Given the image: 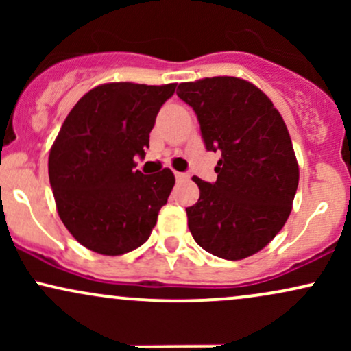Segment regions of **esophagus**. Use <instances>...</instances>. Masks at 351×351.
<instances>
[{
  "instance_id": "1",
  "label": "esophagus",
  "mask_w": 351,
  "mask_h": 351,
  "mask_svg": "<svg viewBox=\"0 0 351 351\" xmlns=\"http://www.w3.org/2000/svg\"><path fill=\"white\" fill-rule=\"evenodd\" d=\"M175 178H176V180H186V178H188V175H186V173L175 171Z\"/></svg>"
}]
</instances>
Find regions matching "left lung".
<instances>
[{"instance_id": "obj_1", "label": "left lung", "mask_w": 351, "mask_h": 351, "mask_svg": "<svg viewBox=\"0 0 351 351\" xmlns=\"http://www.w3.org/2000/svg\"><path fill=\"white\" fill-rule=\"evenodd\" d=\"M178 97L198 115L206 150L219 152L216 183L198 176L188 228L204 251L239 261L265 247L284 228L299 186V163L279 110L239 77L183 82Z\"/></svg>"}]
</instances>
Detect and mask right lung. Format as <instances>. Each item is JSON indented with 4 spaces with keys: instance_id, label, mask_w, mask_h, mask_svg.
I'll list each match as a JSON object with an SVG mask.
<instances>
[{
    "instance_id": "obj_1",
    "label": "right lung",
    "mask_w": 351,
    "mask_h": 351,
    "mask_svg": "<svg viewBox=\"0 0 351 351\" xmlns=\"http://www.w3.org/2000/svg\"><path fill=\"white\" fill-rule=\"evenodd\" d=\"M176 84L110 82L94 87L64 120L49 153L60 221L75 241L104 256L140 247L167 204L175 175L135 170L160 107Z\"/></svg>"
}]
</instances>
